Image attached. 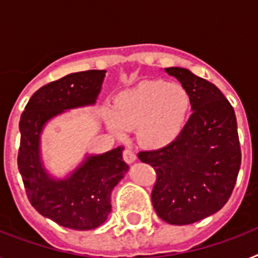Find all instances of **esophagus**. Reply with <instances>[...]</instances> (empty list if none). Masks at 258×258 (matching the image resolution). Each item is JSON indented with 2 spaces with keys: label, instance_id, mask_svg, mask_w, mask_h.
I'll list each match as a JSON object with an SVG mask.
<instances>
[{
  "label": "esophagus",
  "instance_id": "1",
  "mask_svg": "<svg viewBox=\"0 0 258 258\" xmlns=\"http://www.w3.org/2000/svg\"><path fill=\"white\" fill-rule=\"evenodd\" d=\"M123 159H124L127 163H134V162L137 161V155H135V153H134L133 150L125 149L124 151H123Z\"/></svg>",
  "mask_w": 258,
  "mask_h": 258
}]
</instances>
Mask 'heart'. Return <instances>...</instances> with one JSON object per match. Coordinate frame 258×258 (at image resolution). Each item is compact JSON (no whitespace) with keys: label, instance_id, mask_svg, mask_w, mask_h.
Returning a JSON list of instances; mask_svg holds the SVG:
<instances>
[{"label":"heart","instance_id":"obj_1","mask_svg":"<svg viewBox=\"0 0 258 258\" xmlns=\"http://www.w3.org/2000/svg\"><path fill=\"white\" fill-rule=\"evenodd\" d=\"M191 96L183 86L163 80L143 82L115 97L103 115L116 135L135 128L137 141L147 149L171 145L187 124Z\"/></svg>","mask_w":258,"mask_h":258}]
</instances>
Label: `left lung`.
<instances>
[{
    "instance_id": "obj_1",
    "label": "left lung",
    "mask_w": 258,
    "mask_h": 258,
    "mask_svg": "<svg viewBox=\"0 0 258 258\" xmlns=\"http://www.w3.org/2000/svg\"><path fill=\"white\" fill-rule=\"evenodd\" d=\"M165 71L188 91L192 113L171 145L138 157L157 172L151 201L158 216L188 225L218 212L232 196L241 166L236 113L208 80L179 67Z\"/></svg>"
}]
</instances>
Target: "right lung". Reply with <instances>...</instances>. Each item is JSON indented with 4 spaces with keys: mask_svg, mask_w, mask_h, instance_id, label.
I'll list each match as a JSON object with an SVG mask.
<instances>
[{
    "mask_svg": "<svg viewBox=\"0 0 258 258\" xmlns=\"http://www.w3.org/2000/svg\"><path fill=\"white\" fill-rule=\"evenodd\" d=\"M105 71L70 74L41 87L30 97L20 119L21 142L17 165L26 196L41 216L64 228L91 230L105 222L111 212V192L128 171L119 146L101 155H88L70 176L54 179L40 157L44 125L66 109L92 105Z\"/></svg>",
    "mask_w": 258,
    "mask_h": 258,
    "instance_id": "1",
    "label": "right lung"
}]
</instances>
